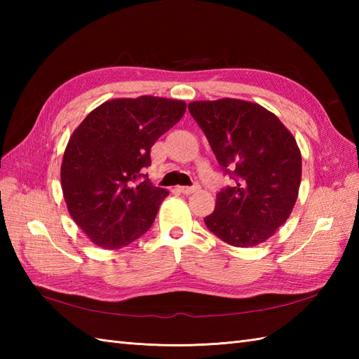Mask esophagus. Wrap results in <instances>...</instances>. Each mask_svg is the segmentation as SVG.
I'll return each mask as SVG.
<instances>
[{
    "label": "esophagus",
    "instance_id": "esophagus-1",
    "mask_svg": "<svg viewBox=\"0 0 359 359\" xmlns=\"http://www.w3.org/2000/svg\"><path fill=\"white\" fill-rule=\"evenodd\" d=\"M197 189H199V185H197V184H194L193 187H179V191L184 193V194H191V193L197 191Z\"/></svg>",
    "mask_w": 359,
    "mask_h": 359
}]
</instances>
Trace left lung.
Returning a JSON list of instances; mask_svg holds the SVG:
<instances>
[{
    "mask_svg": "<svg viewBox=\"0 0 359 359\" xmlns=\"http://www.w3.org/2000/svg\"><path fill=\"white\" fill-rule=\"evenodd\" d=\"M231 187L203 217L208 230L233 247H255L292 212L301 185V152L280 120L256 103L222 98L188 104Z\"/></svg>",
    "mask_w": 359,
    "mask_h": 359,
    "instance_id": "1",
    "label": "left lung"
}]
</instances>
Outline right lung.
<instances>
[{"instance_id":"right-lung-1","label":"right lung","mask_w":359,"mask_h":359,"mask_svg":"<svg viewBox=\"0 0 359 359\" xmlns=\"http://www.w3.org/2000/svg\"><path fill=\"white\" fill-rule=\"evenodd\" d=\"M182 100L142 95L94 109L75 129L62 163V188L72 219L103 248H121L147 233L170 194L144 172L151 148L184 117Z\"/></svg>"}]
</instances>
